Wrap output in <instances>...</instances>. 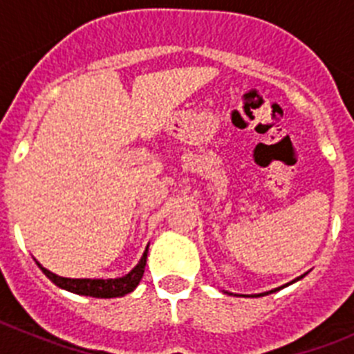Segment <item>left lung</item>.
<instances>
[{"mask_svg":"<svg viewBox=\"0 0 354 354\" xmlns=\"http://www.w3.org/2000/svg\"><path fill=\"white\" fill-rule=\"evenodd\" d=\"M277 290V289H274ZM274 290H270V292H274ZM270 292H264V294H270ZM264 294H257V296H264Z\"/></svg>","mask_w":354,"mask_h":354,"instance_id":"8db88e82","label":"left lung"}]
</instances>
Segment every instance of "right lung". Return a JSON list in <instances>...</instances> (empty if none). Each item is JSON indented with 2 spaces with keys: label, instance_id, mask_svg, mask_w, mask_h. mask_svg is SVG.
I'll list each match as a JSON object with an SVG mask.
<instances>
[{
  "label": "right lung",
  "instance_id": "right-lung-1",
  "mask_svg": "<svg viewBox=\"0 0 354 354\" xmlns=\"http://www.w3.org/2000/svg\"><path fill=\"white\" fill-rule=\"evenodd\" d=\"M149 248V246H147ZM147 264V250L143 253V257L140 259L138 266L131 271L129 274L122 278H109V280H92V278H64L58 277V274L51 273L46 268L39 264V268L42 270V273L51 280L53 283H56L58 287L65 290H71L74 294H81V296H92V298H118V296H124V294H129L136 289V286L140 283L143 277V271H145Z\"/></svg>",
  "mask_w": 354,
  "mask_h": 354
}]
</instances>
